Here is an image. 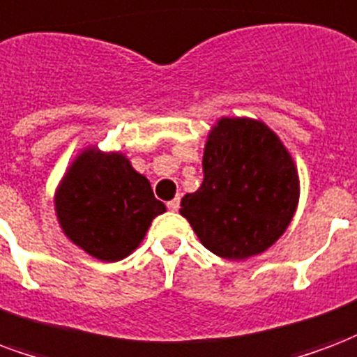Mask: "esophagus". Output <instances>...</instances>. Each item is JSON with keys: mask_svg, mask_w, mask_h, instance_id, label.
<instances>
[{"mask_svg": "<svg viewBox=\"0 0 357 357\" xmlns=\"http://www.w3.org/2000/svg\"><path fill=\"white\" fill-rule=\"evenodd\" d=\"M168 210H172V212H178L179 210V199H174V200H170V202H168Z\"/></svg>", "mask_w": 357, "mask_h": 357, "instance_id": "1", "label": "esophagus"}]
</instances>
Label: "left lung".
<instances>
[{
  "label": "left lung",
  "mask_w": 357,
  "mask_h": 357,
  "mask_svg": "<svg viewBox=\"0 0 357 357\" xmlns=\"http://www.w3.org/2000/svg\"><path fill=\"white\" fill-rule=\"evenodd\" d=\"M202 172V185L181 199L179 213L204 248L223 259H248L284 234L299 200V178L268 126L221 119L208 136Z\"/></svg>",
  "instance_id": "left-lung-1"
}]
</instances>
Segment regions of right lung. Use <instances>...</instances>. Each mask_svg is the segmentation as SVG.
<instances>
[{
	"instance_id": "1",
	"label": "right lung",
	"mask_w": 357,
	"mask_h": 357,
	"mask_svg": "<svg viewBox=\"0 0 357 357\" xmlns=\"http://www.w3.org/2000/svg\"><path fill=\"white\" fill-rule=\"evenodd\" d=\"M166 206L123 155L84 151L56 192L58 221L73 244L105 263L125 259Z\"/></svg>"
}]
</instances>
